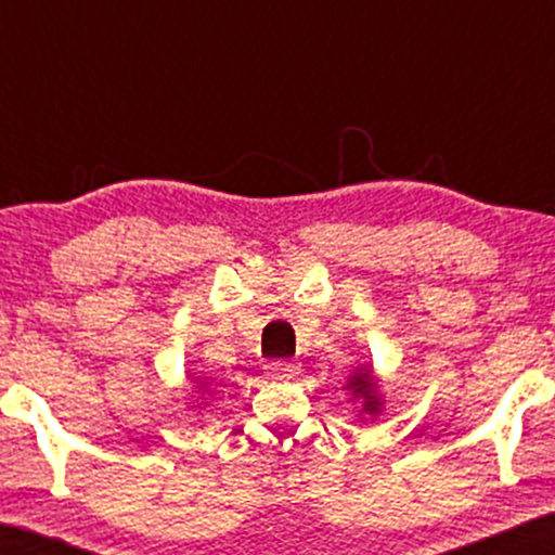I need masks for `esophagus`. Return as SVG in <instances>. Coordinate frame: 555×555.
<instances>
[{
	"label": "esophagus",
	"mask_w": 555,
	"mask_h": 555,
	"mask_svg": "<svg viewBox=\"0 0 555 555\" xmlns=\"http://www.w3.org/2000/svg\"><path fill=\"white\" fill-rule=\"evenodd\" d=\"M298 363L295 361H272V363H268V371L272 376H293V374H298Z\"/></svg>",
	"instance_id": "esophagus-1"
}]
</instances>
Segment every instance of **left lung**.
I'll list each match as a JSON object with an SVG mask.
<instances>
[{
  "mask_svg": "<svg viewBox=\"0 0 555 555\" xmlns=\"http://www.w3.org/2000/svg\"><path fill=\"white\" fill-rule=\"evenodd\" d=\"M346 389L351 391L353 397H361L363 399V412H366V414H376L378 406H382V401H378V397H376L374 376H371V369L356 371L353 378H348Z\"/></svg>",
  "mask_w": 555,
  "mask_h": 555,
  "instance_id": "left-lung-1",
  "label": "left lung"
}]
</instances>
